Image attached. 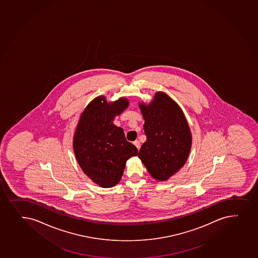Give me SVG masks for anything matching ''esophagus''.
<instances>
[{"label":"esophagus","instance_id":"1","mask_svg":"<svg viewBox=\"0 0 258 258\" xmlns=\"http://www.w3.org/2000/svg\"><path fill=\"white\" fill-rule=\"evenodd\" d=\"M133 143L134 145L136 146V148H137V149L139 150L140 148H141V143H140L139 141H138V140H136V141H135Z\"/></svg>","mask_w":258,"mask_h":258}]
</instances>
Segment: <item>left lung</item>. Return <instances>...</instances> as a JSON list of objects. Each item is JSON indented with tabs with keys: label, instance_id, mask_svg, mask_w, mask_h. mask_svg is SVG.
Wrapping results in <instances>:
<instances>
[{
	"label": "left lung",
	"instance_id": "obj_1",
	"mask_svg": "<svg viewBox=\"0 0 258 258\" xmlns=\"http://www.w3.org/2000/svg\"><path fill=\"white\" fill-rule=\"evenodd\" d=\"M140 109L147 141L138 156L152 177L165 181L188 159L192 141L188 122L178 104L161 92L150 104H140Z\"/></svg>",
	"mask_w": 258,
	"mask_h": 258
}]
</instances>
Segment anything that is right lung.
Segmentation results:
<instances>
[{
    "mask_svg": "<svg viewBox=\"0 0 258 258\" xmlns=\"http://www.w3.org/2000/svg\"><path fill=\"white\" fill-rule=\"evenodd\" d=\"M124 98L108 104L104 97L91 102L81 115L74 137V151L85 174L103 188L116 185L127 159L138 150L125 138L114 117L127 107Z\"/></svg>",
    "mask_w": 258,
    "mask_h": 258,
    "instance_id": "obj_1",
    "label": "right lung"
}]
</instances>
